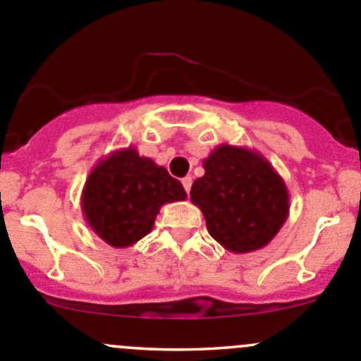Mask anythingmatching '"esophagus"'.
<instances>
[{
  "label": "esophagus",
  "instance_id": "1",
  "mask_svg": "<svg viewBox=\"0 0 361 361\" xmlns=\"http://www.w3.org/2000/svg\"><path fill=\"white\" fill-rule=\"evenodd\" d=\"M191 184H192L191 177H184V179H182V185H184V189L188 195H189V191H191Z\"/></svg>",
  "mask_w": 361,
  "mask_h": 361
}]
</instances>
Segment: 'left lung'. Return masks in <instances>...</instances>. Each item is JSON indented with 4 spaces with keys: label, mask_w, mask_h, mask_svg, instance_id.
Returning a JSON list of instances; mask_svg holds the SVG:
<instances>
[{
    "label": "left lung",
    "mask_w": 361,
    "mask_h": 361,
    "mask_svg": "<svg viewBox=\"0 0 361 361\" xmlns=\"http://www.w3.org/2000/svg\"><path fill=\"white\" fill-rule=\"evenodd\" d=\"M191 202L202 210L214 240L237 255L265 247L286 223V182L269 159L247 147L223 144L203 161Z\"/></svg>",
    "instance_id": "1"
}]
</instances>
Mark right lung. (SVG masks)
<instances>
[{"label": "right lung", "instance_id": "add662e5", "mask_svg": "<svg viewBox=\"0 0 361 361\" xmlns=\"http://www.w3.org/2000/svg\"><path fill=\"white\" fill-rule=\"evenodd\" d=\"M185 198L182 184L165 166L126 147L96 163L82 189L80 205L89 228L103 242L123 249L151 233L165 203Z\"/></svg>", "mask_w": 361, "mask_h": 361}]
</instances>
